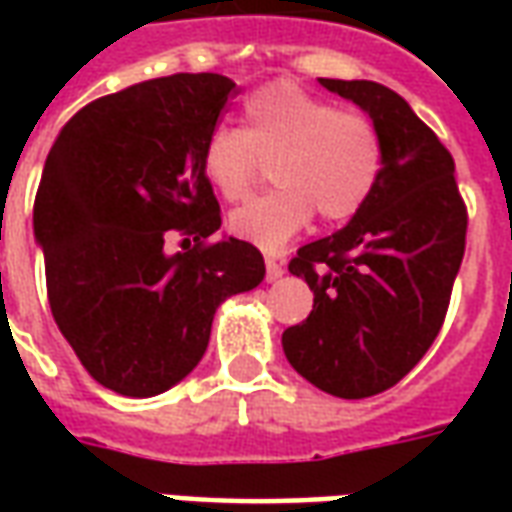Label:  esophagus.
Masks as SVG:
<instances>
[{"label": "esophagus", "instance_id": "obj_1", "mask_svg": "<svg viewBox=\"0 0 512 512\" xmlns=\"http://www.w3.org/2000/svg\"><path fill=\"white\" fill-rule=\"evenodd\" d=\"M282 274H285L282 263H277V260H271V257H268V260H266V279H268V282H277V279H282Z\"/></svg>", "mask_w": 512, "mask_h": 512}]
</instances>
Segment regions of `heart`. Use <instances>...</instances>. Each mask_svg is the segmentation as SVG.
<instances>
[{"instance_id": "1", "label": "heart", "mask_w": 512, "mask_h": 512, "mask_svg": "<svg viewBox=\"0 0 512 512\" xmlns=\"http://www.w3.org/2000/svg\"><path fill=\"white\" fill-rule=\"evenodd\" d=\"M246 128L219 126L205 139L202 169L213 189L238 200L271 164L277 189L230 213V233L279 252L312 211L323 222H345L370 200L384 167V145L373 120L274 82L246 98Z\"/></svg>"}]
</instances>
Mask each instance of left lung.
I'll list each match as a JSON object with an SVG mask.
<instances>
[{"instance_id": "obj_1", "label": "left lung", "mask_w": 512, "mask_h": 512, "mask_svg": "<svg viewBox=\"0 0 512 512\" xmlns=\"http://www.w3.org/2000/svg\"><path fill=\"white\" fill-rule=\"evenodd\" d=\"M378 128L384 167L343 230L301 246L290 274L315 293L310 318L282 334L293 370L323 392H384L439 334L466 246L455 161L414 109L384 84L318 79Z\"/></svg>"}]
</instances>
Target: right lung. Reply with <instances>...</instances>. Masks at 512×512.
I'll return each mask as SVG.
<instances>
[{"mask_svg": "<svg viewBox=\"0 0 512 512\" xmlns=\"http://www.w3.org/2000/svg\"><path fill=\"white\" fill-rule=\"evenodd\" d=\"M233 87L219 73L139 82L76 112L49 150L32 227L51 315L84 370L117 395L183 381L219 304L266 277L252 244L222 235L205 246L222 211L202 150ZM172 229L195 249L169 256Z\"/></svg>", "mask_w": 512, "mask_h": 512, "instance_id": "right-lung-1", "label": "right lung"}]
</instances>
